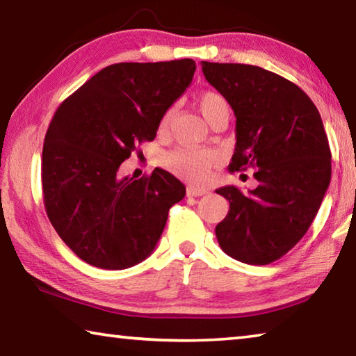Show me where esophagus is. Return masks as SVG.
Here are the masks:
<instances>
[{"instance_id": "esophagus-1", "label": "esophagus", "mask_w": 356, "mask_h": 356, "mask_svg": "<svg viewBox=\"0 0 356 356\" xmlns=\"http://www.w3.org/2000/svg\"><path fill=\"white\" fill-rule=\"evenodd\" d=\"M207 193H209V190H206V188H197V186H193V185L186 186V195H188V196L197 197V196L207 195Z\"/></svg>"}]
</instances>
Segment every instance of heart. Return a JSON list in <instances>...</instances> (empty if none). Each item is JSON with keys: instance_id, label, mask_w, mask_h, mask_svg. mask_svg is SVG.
Wrapping results in <instances>:
<instances>
[{"instance_id": "b5f03b06", "label": "heart", "mask_w": 356, "mask_h": 356, "mask_svg": "<svg viewBox=\"0 0 356 356\" xmlns=\"http://www.w3.org/2000/svg\"><path fill=\"white\" fill-rule=\"evenodd\" d=\"M197 106L209 124L216 118L229 116V104L221 94L206 91L197 97ZM176 116V106H170L160 118L159 131L166 134ZM163 165L168 170L179 174L193 185H204L212 177L213 171L221 163V154L213 149H176L163 156Z\"/></svg>"}]
</instances>
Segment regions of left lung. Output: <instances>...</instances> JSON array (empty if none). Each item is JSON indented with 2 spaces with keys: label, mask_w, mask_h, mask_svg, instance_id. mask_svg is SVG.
Instances as JSON below:
<instances>
[{
  "label": "left lung",
  "mask_w": 356,
  "mask_h": 356,
  "mask_svg": "<svg viewBox=\"0 0 356 356\" xmlns=\"http://www.w3.org/2000/svg\"><path fill=\"white\" fill-rule=\"evenodd\" d=\"M206 80L236 114L229 171L256 168L254 190H216L229 201L215 227L221 250L240 262L272 264L308 231L331 179L321 114L297 84L257 65L202 61Z\"/></svg>",
  "instance_id": "1"
}]
</instances>
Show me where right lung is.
Returning a JSON list of instances; mask_svg holds the SVG:
<instances>
[{"instance_id":"1","label":"right lung","mask_w":356,"mask_h":356,"mask_svg":"<svg viewBox=\"0 0 356 356\" xmlns=\"http://www.w3.org/2000/svg\"><path fill=\"white\" fill-rule=\"evenodd\" d=\"M195 70L193 59L113 64L59 105L42 150V190L53 227L81 261L122 270L152 254L185 186L160 168L136 180L119 168L154 140Z\"/></svg>"}]
</instances>
